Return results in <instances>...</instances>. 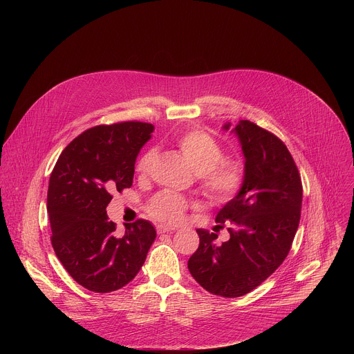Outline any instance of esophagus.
I'll use <instances>...</instances> for the list:
<instances>
[{
  "label": "esophagus",
  "mask_w": 354,
  "mask_h": 354,
  "mask_svg": "<svg viewBox=\"0 0 354 354\" xmlns=\"http://www.w3.org/2000/svg\"><path fill=\"white\" fill-rule=\"evenodd\" d=\"M172 231H175V227H171V225H158L157 227L158 234H165V232H172Z\"/></svg>",
  "instance_id": "esophagus-1"
}]
</instances>
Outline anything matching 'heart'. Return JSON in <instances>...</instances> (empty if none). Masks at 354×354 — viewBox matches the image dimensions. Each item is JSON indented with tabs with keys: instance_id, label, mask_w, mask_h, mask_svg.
<instances>
[{
	"instance_id": "1",
	"label": "heart",
	"mask_w": 354,
	"mask_h": 354,
	"mask_svg": "<svg viewBox=\"0 0 354 354\" xmlns=\"http://www.w3.org/2000/svg\"><path fill=\"white\" fill-rule=\"evenodd\" d=\"M176 144L198 175L206 194L217 201L232 198L243 182V169L236 161H223V148L209 134L200 130H187L176 137ZM157 158V149L148 148L136 162V172L147 175ZM187 201L172 192H161L148 205V213L156 220L178 223L182 220Z\"/></svg>"
}]
</instances>
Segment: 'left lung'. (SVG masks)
Masks as SVG:
<instances>
[{
  "instance_id": "left-lung-1",
  "label": "left lung",
  "mask_w": 354,
  "mask_h": 354,
  "mask_svg": "<svg viewBox=\"0 0 354 354\" xmlns=\"http://www.w3.org/2000/svg\"><path fill=\"white\" fill-rule=\"evenodd\" d=\"M223 129L238 137L245 158L242 186L216 217L218 224L231 223L230 239L216 245L217 234L196 230L200 243L187 268L209 292L235 298L262 284L288 255L302 185L290 151L274 134L249 120Z\"/></svg>"
}]
</instances>
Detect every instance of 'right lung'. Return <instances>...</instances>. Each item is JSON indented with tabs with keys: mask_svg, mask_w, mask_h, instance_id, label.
Returning a JSON list of instances; mask_svg holds the SVG:
<instances>
[{
	"mask_svg": "<svg viewBox=\"0 0 354 354\" xmlns=\"http://www.w3.org/2000/svg\"><path fill=\"white\" fill-rule=\"evenodd\" d=\"M154 126L124 122L96 126L74 138L50 175L47 212L52 245L68 274L95 292L124 287L140 272L157 232L149 221H109L113 192L133 185L134 165Z\"/></svg>",
	"mask_w": 354,
	"mask_h": 354,
	"instance_id": "add662e5",
	"label": "right lung"
}]
</instances>
